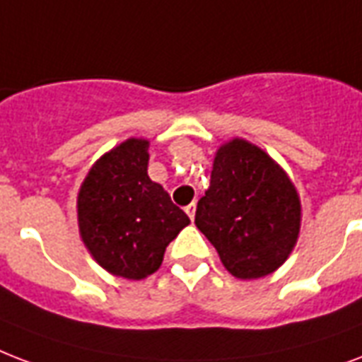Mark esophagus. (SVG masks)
<instances>
[{
    "label": "esophagus",
    "instance_id": "1",
    "mask_svg": "<svg viewBox=\"0 0 362 362\" xmlns=\"http://www.w3.org/2000/svg\"><path fill=\"white\" fill-rule=\"evenodd\" d=\"M184 211H186V214L189 216V220H193V218H195V203H189Z\"/></svg>",
    "mask_w": 362,
    "mask_h": 362
}]
</instances>
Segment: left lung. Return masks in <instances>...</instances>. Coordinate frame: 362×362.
I'll return each mask as SVG.
<instances>
[{
  "mask_svg": "<svg viewBox=\"0 0 362 362\" xmlns=\"http://www.w3.org/2000/svg\"><path fill=\"white\" fill-rule=\"evenodd\" d=\"M195 226L214 245L231 275L239 279L269 275L296 245V187L266 151L235 138L214 157L211 186L197 203Z\"/></svg>",
  "mask_w": 362,
  "mask_h": 362,
  "instance_id": "obj_1",
  "label": "left lung"
}]
</instances>
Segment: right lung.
<instances>
[{
  "label": "right lung",
  "instance_id": "1",
  "mask_svg": "<svg viewBox=\"0 0 362 362\" xmlns=\"http://www.w3.org/2000/svg\"><path fill=\"white\" fill-rule=\"evenodd\" d=\"M148 140L129 138L89 170L77 197L85 247L110 273L144 279L189 218L148 176Z\"/></svg>",
  "mask_w": 362,
  "mask_h": 362
}]
</instances>
